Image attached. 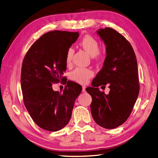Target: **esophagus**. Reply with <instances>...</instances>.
I'll return each mask as SVG.
<instances>
[{
  "mask_svg": "<svg viewBox=\"0 0 158 158\" xmlns=\"http://www.w3.org/2000/svg\"><path fill=\"white\" fill-rule=\"evenodd\" d=\"M85 89H86V87H85V86H83L82 87V92H85V91H85Z\"/></svg>",
  "mask_w": 158,
  "mask_h": 158,
  "instance_id": "obj_1",
  "label": "esophagus"
}]
</instances>
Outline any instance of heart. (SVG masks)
I'll list each match as a JSON object with an SVG mask.
<instances>
[{
  "mask_svg": "<svg viewBox=\"0 0 158 158\" xmlns=\"http://www.w3.org/2000/svg\"><path fill=\"white\" fill-rule=\"evenodd\" d=\"M80 46L84 48L94 60H98L104 57L105 53L99 49V43L97 39L91 35H85L80 42ZM74 54V50L72 48H69L66 52L65 62L67 65L71 64L72 59ZM94 75V71L89 68L77 67L70 74V77L75 81L85 84L89 81Z\"/></svg>",
  "mask_w": 158,
  "mask_h": 158,
  "instance_id": "heart-1",
  "label": "heart"
}]
</instances>
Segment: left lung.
<instances>
[{
	"label": "left lung",
	"mask_w": 158,
	"mask_h": 158,
	"mask_svg": "<svg viewBox=\"0 0 158 158\" xmlns=\"http://www.w3.org/2000/svg\"><path fill=\"white\" fill-rule=\"evenodd\" d=\"M97 34L106 45V56L102 69L93 81V87L86 91L92 97L94 120L101 127L113 129L127 121L137 100L139 91L137 61L131 44L116 30L101 28ZM106 84L110 88L108 95L98 88Z\"/></svg>",
	"instance_id": "1"
}]
</instances>
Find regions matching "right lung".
<instances>
[{
    "label": "right lung",
    "mask_w": 158,
    "mask_h": 158,
    "mask_svg": "<svg viewBox=\"0 0 158 158\" xmlns=\"http://www.w3.org/2000/svg\"><path fill=\"white\" fill-rule=\"evenodd\" d=\"M78 32L54 30L44 34L27 52L22 62L21 89L24 105L39 127L58 131L68 124L75 99L82 91L68 81L64 91H54L53 83L64 81L66 52Z\"/></svg>",
    "instance_id": "1"
}]
</instances>
